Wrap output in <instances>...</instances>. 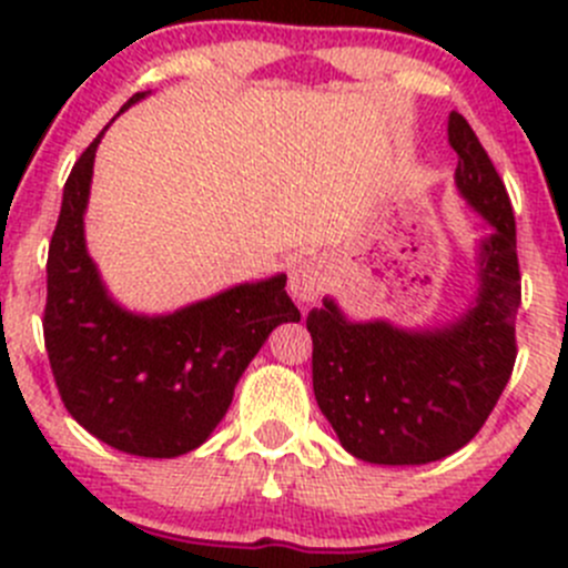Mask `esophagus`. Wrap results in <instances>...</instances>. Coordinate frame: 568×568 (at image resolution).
<instances>
[{
    "label": "esophagus",
    "mask_w": 568,
    "mask_h": 568,
    "mask_svg": "<svg viewBox=\"0 0 568 568\" xmlns=\"http://www.w3.org/2000/svg\"><path fill=\"white\" fill-rule=\"evenodd\" d=\"M326 283H329V266L321 255L302 257V261L294 263L288 277V291L302 307L316 305V300L324 294Z\"/></svg>",
    "instance_id": "1"
}]
</instances>
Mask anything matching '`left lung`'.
<instances>
[{
  "label": "left lung",
  "mask_w": 568,
  "mask_h": 568,
  "mask_svg": "<svg viewBox=\"0 0 568 568\" xmlns=\"http://www.w3.org/2000/svg\"><path fill=\"white\" fill-rule=\"evenodd\" d=\"M456 189L480 214L475 294L439 326L354 321L332 296L313 307V393L343 448L371 464L439 462L464 448L511 379L523 285L517 222L495 164L459 112L448 118Z\"/></svg>",
  "instance_id": "1"
}]
</instances>
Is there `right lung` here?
<instances>
[{"mask_svg":"<svg viewBox=\"0 0 568 568\" xmlns=\"http://www.w3.org/2000/svg\"><path fill=\"white\" fill-rule=\"evenodd\" d=\"M148 93H136L120 112ZM101 131L62 189L51 236L43 337L62 404L101 443L145 459L200 448L274 326L300 321L285 274L239 283L173 313H134L109 294L84 214Z\"/></svg>","mask_w":568,"mask_h":568,"instance_id":"obj_1","label":"right lung"}]
</instances>
